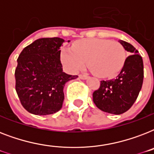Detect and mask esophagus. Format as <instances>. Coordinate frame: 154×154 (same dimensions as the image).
Returning a JSON list of instances; mask_svg holds the SVG:
<instances>
[{
    "label": "esophagus",
    "instance_id": "esophagus-1",
    "mask_svg": "<svg viewBox=\"0 0 154 154\" xmlns=\"http://www.w3.org/2000/svg\"><path fill=\"white\" fill-rule=\"evenodd\" d=\"M88 76L87 75H84V74H80L79 75V78L80 79H83V80H85L88 78Z\"/></svg>",
    "mask_w": 154,
    "mask_h": 154
}]
</instances>
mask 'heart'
<instances>
[{
	"label": "heart",
	"mask_w": 154,
	"mask_h": 154,
	"mask_svg": "<svg viewBox=\"0 0 154 154\" xmlns=\"http://www.w3.org/2000/svg\"><path fill=\"white\" fill-rule=\"evenodd\" d=\"M124 47L117 42L109 40H82L72 45V49H64L60 53V60L69 72L74 73L87 65L99 77L117 76L125 61Z\"/></svg>",
	"instance_id": "heart-1"
}]
</instances>
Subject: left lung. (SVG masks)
Here are the masks:
<instances>
[{"mask_svg":"<svg viewBox=\"0 0 154 154\" xmlns=\"http://www.w3.org/2000/svg\"><path fill=\"white\" fill-rule=\"evenodd\" d=\"M129 55L115 79L101 81L93 94V101L99 109L112 114H122L132 107L138 97L144 78L142 57L131 44L120 40Z\"/></svg>","mask_w":154,"mask_h":154,"instance_id":"8db88e82","label":"left lung"}]
</instances>
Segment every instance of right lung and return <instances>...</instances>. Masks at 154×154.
Here are the masks:
<instances>
[{
  "label": "right lung",
  "instance_id": "right-lung-1",
  "mask_svg": "<svg viewBox=\"0 0 154 154\" xmlns=\"http://www.w3.org/2000/svg\"><path fill=\"white\" fill-rule=\"evenodd\" d=\"M64 42L59 37L37 39L18 57L16 91L30 113L49 115L59 111L65 97V84L77 77L63 72L60 49Z\"/></svg>",
  "mask_w": 154,
  "mask_h": 154
}]
</instances>
